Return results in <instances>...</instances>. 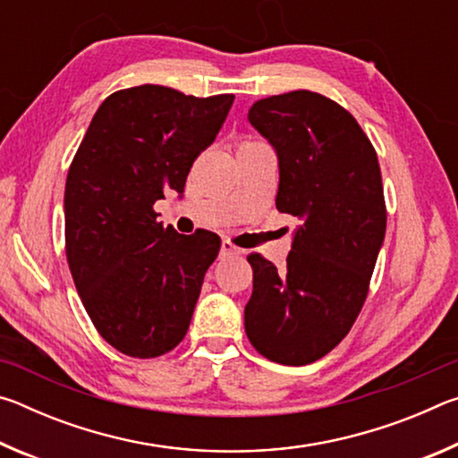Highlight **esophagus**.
Instances as JSON below:
<instances>
[{"label":"esophagus","mask_w":458,"mask_h":458,"mask_svg":"<svg viewBox=\"0 0 458 458\" xmlns=\"http://www.w3.org/2000/svg\"><path fill=\"white\" fill-rule=\"evenodd\" d=\"M232 254H240L238 248L230 242V240H222L220 244V257L226 259V257H232Z\"/></svg>","instance_id":"obj_1"}]
</instances>
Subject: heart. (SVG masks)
<instances>
[{
  "label": "heart",
  "mask_w": 458,
  "mask_h": 458,
  "mask_svg": "<svg viewBox=\"0 0 458 458\" xmlns=\"http://www.w3.org/2000/svg\"><path fill=\"white\" fill-rule=\"evenodd\" d=\"M254 145H260V143H254V141H242L238 145V151L240 149H248V147H254Z\"/></svg>",
  "instance_id": "heart-1"
}]
</instances>
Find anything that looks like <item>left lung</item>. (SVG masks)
Returning a JSON list of instances; mask_svg holds the SVG:
<instances>
[{"mask_svg": "<svg viewBox=\"0 0 458 458\" xmlns=\"http://www.w3.org/2000/svg\"><path fill=\"white\" fill-rule=\"evenodd\" d=\"M248 121L276 151V210L301 226L284 268L248 257L244 329L270 361L307 366L350 333L368 297L386 236L377 155L358 121L319 92L257 100Z\"/></svg>", "mask_w": 458, "mask_h": 458, "instance_id": "obj_1", "label": "left lung"}]
</instances>
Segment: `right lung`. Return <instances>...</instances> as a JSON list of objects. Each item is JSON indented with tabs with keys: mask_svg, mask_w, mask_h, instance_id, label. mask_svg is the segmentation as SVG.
<instances>
[{
	"mask_svg": "<svg viewBox=\"0 0 458 458\" xmlns=\"http://www.w3.org/2000/svg\"><path fill=\"white\" fill-rule=\"evenodd\" d=\"M232 103L234 95L198 98L159 84L113 92L68 169V267L100 337L131 358H157L185 337L220 252L212 232L164 228L153 204L167 190L183 193Z\"/></svg>",
	"mask_w": 458,
	"mask_h": 458,
	"instance_id": "obj_1",
	"label": "right lung"
}]
</instances>
